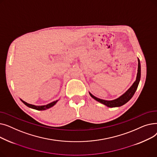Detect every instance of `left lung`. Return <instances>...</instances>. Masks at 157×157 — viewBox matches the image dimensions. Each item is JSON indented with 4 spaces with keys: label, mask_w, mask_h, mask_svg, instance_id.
Returning a JSON list of instances; mask_svg holds the SVG:
<instances>
[{
    "label": "left lung",
    "mask_w": 157,
    "mask_h": 157,
    "mask_svg": "<svg viewBox=\"0 0 157 157\" xmlns=\"http://www.w3.org/2000/svg\"><path fill=\"white\" fill-rule=\"evenodd\" d=\"M140 79H141V63H140V60L138 59V69H137L136 80L134 81L133 85L129 88V89L125 94H123L120 97L117 98V99H114L113 101H105V100L101 99V98H98L95 97L94 95H93L90 92H89V94L90 96H91L93 98H94L95 101L101 102V104H103L104 105L109 107V108L120 107L126 104L128 101H129L131 99V98L133 97L139 85Z\"/></svg>",
    "instance_id": "8db88e82"
}]
</instances>
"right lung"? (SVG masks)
I'll use <instances>...</instances> for the list:
<instances>
[{
  "label": "right lung",
  "instance_id": "obj_1",
  "mask_svg": "<svg viewBox=\"0 0 157 157\" xmlns=\"http://www.w3.org/2000/svg\"><path fill=\"white\" fill-rule=\"evenodd\" d=\"M21 101L25 104L27 106H28L29 108H30L32 109H36V110H39V111H43V110H46L47 109H49L52 108V107H53L54 105L56 104V103L59 101V100L57 101H53L51 103H49L47 105H32V104H28L27 102L23 101L22 99H21L20 98Z\"/></svg>",
  "mask_w": 157,
  "mask_h": 157
}]
</instances>
